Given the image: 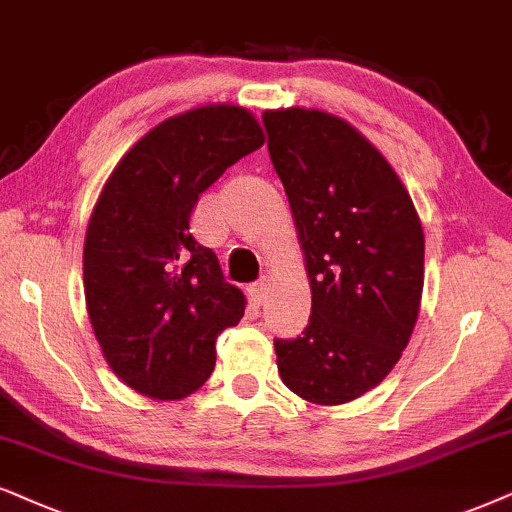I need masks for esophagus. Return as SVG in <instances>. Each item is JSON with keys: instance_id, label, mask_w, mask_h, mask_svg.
<instances>
[{"instance_id": "34e87169", "label": "esophagus", "mask_w": 512, "mask_h": 512, "mask_svg": "<svg viewBox=\"0 0 512 512\" xmlns=\"http://www.w3.org/2000/svg\"><path fill=\"white\" fill-rule=\"evenodd\" d=\"M267 281H257V283H252L250 286V295H252V300H255L257 304H262L264 302V297H267Z\"/></svg>"}]
</instances>
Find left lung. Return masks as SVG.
<instances>
[{"label":"left lung","mask_w":512,"mask_h":512,"mask_svg":"<svg viewBox=\"0 0 512 512\" xmlns=\"http://www.w3.org/2000/svg\"><path fill=\"white\" fill-rule=\"evenodd\" d=\"M312 286L302 335L274 340L288 390L345 404L392 371L423 295V226L390 163L345 120L323 111L262 115Z\"/></svg>","instance_id":"left-lung-1"}]
</instances>
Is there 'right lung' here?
Here are the masks:
<instances>
[{"instance_id":"1","label":"right lung","mask_w":512,"mask_h":512,"mask_svg":"<svg viewBox=\"0 0 512 512\" xmlns=\"http://www.w3.org/2000/svg\"><path fill=\"white\" fill-rule=\"evenodd\" d=\"M264 144L241 106L160 122L120 160L84 241V297L103 357L122 383L181 399L215 371V340L245 314L217 255L189 231L200 193Z\"/></svg>"}]
</instances>
